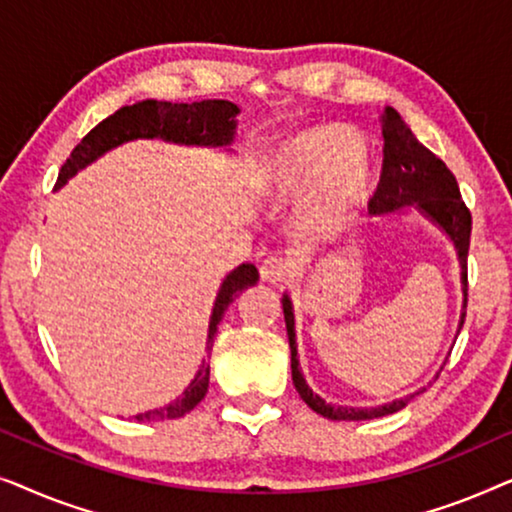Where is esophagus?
Here are the masks:
<instances>
[{"mask_svg":"<svg viewBox=\"0 0 512 512\" xmlns=\"http://www.w3.org/2000/svg\"><path fill=\"white\" fill-rule=\"evenodd\" d=\"M258 272H261V282L282 284L284 279L291 275V265L286 263L284 258L270 256V258H265V261L261 263V268H258Z\"/></svg>","mask_w":512,"mask_h":512,"instance_id":"34e87169","label":"esophagus"}]
</instances>
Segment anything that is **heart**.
Returning a JSON list of instances; mask_svg holds the SVG:
<instances>
[{
	"label": "heart",
	"mask_w": 512,
	"mask_h": 512,
	"mask_svg": "<svg viewBox=\"0 0 512 512\" xmlns=\"http://www.w3.org/2000/svg\"><path fill=\"white\" fill-rule=\"evenodd\" d=\"M261 184L279 205L303 200L293 219V235L300 242H333L354 226L368 205L370 158L347 125H312L270 153Z\"/></svg>",
	"instance_id": "obj_1"
}]
</instances>
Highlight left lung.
Masks as SVG:
<instances>
[{
  "label": "left lung",
  "mask_w": 512,
  "mask_h": 512,
  "mask_svg": "<svg viewBox=\"0 0 512 512\" xmlns=\"http://www.w3.org/2000/svg\"><path fill=\"white\" fill-rule=\"evenodd\" d=\"M382 137H384V160L382 174L377 191L368 202V209L375 214L398 212L403 207H415L426 219L436 223L443 233L450 237L454 249H457L459 265H461V291H464V312H461L459 331L466 319V303H468V275H466V258L468 244H471V212L461 200L457 179L447 170V165L436 153H431L419 139L412 135V130L396 109L387 107L382 114ZM286 335H289L291 347V377L296 384L300 398L326 419H338V422H359V419H375L391 415L408 405L415 394L391 401L377 408H347V405H331L324 398L314 394L307 387L303 373H300L298 349H296V324H293V305L291 298H282ZM424 391V389H422ZM419 394V391H417Z\"/></svg>",
  "instance_id": "1"
}]
</instances>
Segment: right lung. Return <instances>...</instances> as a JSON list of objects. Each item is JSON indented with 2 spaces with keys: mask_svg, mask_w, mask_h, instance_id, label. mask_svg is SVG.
<instances>
[{
  "mask_svg": "<svg viewBox=\"0 0 512 512\" xmlns=\"http://www.w3.org/2000/svg\"><path fill=\"white\" fill-rule=\"evenodd\" d=\"M240 114L237 104L228 100H202V102H156L144 100L132 104V107H121L116 114L104 118L97 123L74 151L69 153L67 163L60 167L58 181L55 188L65 186L67 179H72L76 172L93 163L107 153L109 149H116L130 139H153L160 137L165 142L174 144H188V146H226L233 142L235 137V116ZM258 282L256 265L242 263L230 275L223 279L219 296H216L212 319H209V333H207V354L212 352L216 328L219 321L226 314L228 305L240 296L244 289L254 286ZM209 387V363L202 361V366L195 375V380L188 384L184 394L177 401L158 410L142 412L135 415L137 422H163V419H177L191 412L207 394Z\"/></svg>",
  "mask_w": 512,
  "mask_h": 512,
  "instance_id": "add662e5",
  "label": "right lung"
}]
</instances>
